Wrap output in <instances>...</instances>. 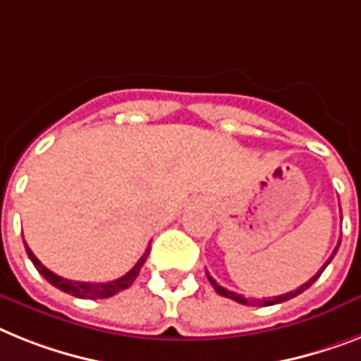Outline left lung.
<instances>
[{
	"mask_svg": "<svg viewBox=\"0 0 361 361\" xmlns=\"http://www.w3.org/2000/svg\"><path fill=\"white\" fill-rule=\"evenodd\" d=\"M339 243H341V240H339ZM339 243H338V247H339ZM338 247H336L334 249V252H332V256H330L329 260L324 262L323 264V267H321L319 271H317V273H315L314 276H312V279H310L308 282H305V284L302 286H299V288H297V290H293V291H290V293H284V295H279V297H273V299H252V300H247L245 297H241V295H238V293H234V291H228V290H225V288H223V286H219L217 284L216 281H214L212 276L208 275L207 273V276H208V281H210V284L214 286V290L217 291V293L219 295H223V297H227V299H232V300H236V302H241V305H252V306H271V305H279V302H284V300H290V299H293V297H297V295H300L302 293V291H306L310 288V286L314 284L315 281H317V279H319L321 276V273H323L324 269H326V266H329L330 262H332V258H334V255H336V251H338Z\"/></svg>",
	"mask_w": 361,
	"mask_h": 361,
	"instance_id": "1",
	"label": "left lung"
}]
</instances>
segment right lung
Returning <instances> with one entry per match:
<instances>
[{
    "label": "right lung",
    "mask_w": 361,
    "mask_h": 361,
    "mask_svg": "<svg viewBox=\"0 0 361 361\" xmlns=\"http://www.w3.org/2000/svg\"><path fill=\"white\" fill-rule=\"evenodd\" d=\"M149 249H151V245L145 249L144 256H142V258L136 262V266H134L133 269L129 271V273H125L123 276L116 279V281L103 282V284H94V282L68 281V279H62V276L55 275L53 271H49L47 267L42 266L40 260H38L37 256L32 255V251L29 249V247H27V243H25L27 255H29L31 262L35 264V267L38 269V273H40V275L44 276V279H46V281L49 282L51 286L59 288V290L64 291V293H70V295H73V297H79V299H106V297H112V295L127 290V288H129V286L133 284L134 281H136V276H138L140 269H142V266H144L145 260H147Z\"/></svg>",
    "instance_id": "right-lung-1"
}]
</instances>
